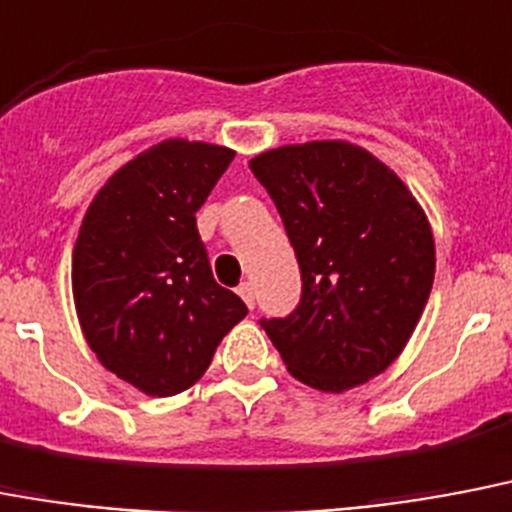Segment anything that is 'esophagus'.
Returning <instances> with one entry per match:
<instances>
[{
    "label": "esophagus",
    "mask_w": 512,
    "mask_h": 512,
    "mask_svg": "<svg viewBox=\"0 0 512 512\" xmlns=\"http://www.w3.org/2000/svg\"><path fill=\"white\" fill-rule=\"evenodd\" d=\"M237 293H240V298L245 301V306L248 309H253V304H256V293H253V282H243L240 288H237Z\"/></svg>",
    "instance_id": "1"
}]
</instances>
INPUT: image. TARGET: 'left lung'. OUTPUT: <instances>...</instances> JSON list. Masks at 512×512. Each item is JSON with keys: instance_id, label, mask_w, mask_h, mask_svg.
Wrapping results in <instances>:
<instances>
[{"instance_id": "obj_1", "label": "left lung", "mask_w": 512, "mask_h": 512, "mask_svg": "<svg viewBox=\"0 0 512 512\" xmlns=\"http://www.w3.org/2000/svg\"><path fill=\"white\" fill-rule=\"evenodd\" d=\"M301 269V304L261 320L306 386L341 394L394 365L436 272L431 222L410 187L343 140L282 145L251 158Z\"/></svg>"}]
</instances>
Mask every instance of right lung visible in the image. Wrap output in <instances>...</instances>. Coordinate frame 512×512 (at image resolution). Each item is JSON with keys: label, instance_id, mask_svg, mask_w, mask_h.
I'll return each mask as SVG.
<instances>
[{"label": "right lung", "instance_id": "right-lung-1", "mask_svg": "<svg viewBox=\"0 0 512 512\" xmlns=\"http://www.w3.org/2000/svg\"><path fill=\"white\" fill-rule=\"evenodd\" d=\"M235 150L163 140L89 203L73 245V304L100 365L147 396L182 394L248 309L211 275L195 211Z\"/></svg>", "mask_w": 512, "mask_h": 512}]
</instances>
